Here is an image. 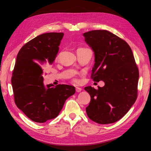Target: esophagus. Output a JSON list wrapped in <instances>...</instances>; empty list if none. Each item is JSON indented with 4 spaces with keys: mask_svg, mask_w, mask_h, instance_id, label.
<instances>
[{
    "mask_svg": "<svg viewBox=\"0 0 151 151\" xmlns=\"http://www.w3.org/2000/svg\"><path fill=\"white\" fill-rule=\"evenodd\" d=\"M82 91V88H79V87H76V91L77 92V93H80V92Z\"/></svg>",
    "mask_w": 151,
    "mask_h": 151,
    "instance_id": "1",
    "label": "esophagus"
}]
</instances>
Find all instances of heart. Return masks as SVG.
Segmentation results:
<instances>
[{"label":"heart","instance_id":"b5f03b06","mask_svg":"<svg viewBox=\"0 0 151 151\" xmlns=\"http://www.w3.org/2000/svg\"><path fill=\"white\" fill-rule=\"evenodd\" d=\"M83 48H81V47H80V48H78V49H77V50H80V49H83ZM58 56L57 55V57H56V59H57V58H58ZM74 81H75V82H77V79H76V78H75V79H74Z\"/></svg>","mask_w":151,"mask_h":151}]
</instances>
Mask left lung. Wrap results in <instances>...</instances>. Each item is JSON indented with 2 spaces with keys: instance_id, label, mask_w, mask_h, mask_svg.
<instances>
[{
  "instance_id": "obj_1",
  "label": "left lung",
  "mask_w": 151,
  "mask_h": 151,
  "mask_svg": "<svg viewBox=\"0 0 151 151\" xmlns=\"http://www.w3.org/2000/svg\"><path fill=\"white\" fill-rule=\"evenodd\" d=\"M83 35L94 52L91 77L105 84L98 89L85 88L91 96L86 114L96 123H113L123 117L137 100L139 68L130 46L113 33L94 30Z\"/></svg>"
}]
</instances>
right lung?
Here are the masks:
<instances>
[{
    "instance_id": "obj_1",
    "label": "right lung",
    "mask_w": 151,
    "mask_h": 151,
    "mask_svg": "<svg viewBox=\"0 0 151 151\" xmlns=\"http://www.w3.org/2000/svg\"><path fill=\"white\" fill-rule=\"evenodd\" d=\"M63 32L44 33L27 42L17 57L11 83L18 108L32 121L43 123L57 117L75 88L43 84L46 66L52 65Z\"/></svg>"
}]
</instances>
